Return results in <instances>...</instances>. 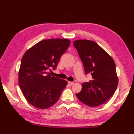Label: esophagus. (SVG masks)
Masks as SVG:
<instances>
[{
  "instance_id": "1",
  "label": "esophagus",
  "mask_w": 134,
  "mask_h": 134,
  "mask_svg": "<svg viewBox=\"0 0 134 134\" xmlns=\"http://www.w3.org/2000/svg\"><path fill=\"white\" fill-rule=\"evenodd\" d=\"M68 83H69V85H70V86H72V85H74V82H68Z\"/></svg>"
}]
</instances>
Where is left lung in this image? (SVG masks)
<instances>
[{
  "label": "left lung",
  "instance_id": "left-lung-1",
  "mask_svg": "<svg viewBox=\"0 0 134 134\" xmlns=\"http://www.w3.org/2000/svg\"><path fill=\"white\" fill-rule=\"evenodd\" d=\"M77 50L85 74H91L92 79L82 84L76 93L78 98L89 107L104 104L114 94L118 85L115 63L96 42L79 40L73 42Z\"/></svg>",
  "mask_w": 134,
  "mask_h": 134
}]
</instances>
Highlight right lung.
<instances>
[{
    "mask_svg": "<svg viewBox=\"0 0 134 134\" xmlns=\"http://www.w3.org/2000/svg\"><path fill=\"white\" fill-rule=\"evenodd\" d=\"M70 44L67 39L44 40L31 47L22 57L18 74L20 88L29 103L40 109L59 100L67 81L51 75Z\"/></svg>",
    "mask_w": 134,
    "mask_h": 134,
    "instance_id": "obj_1",
    "label": "right lung"
}]
</instances>
